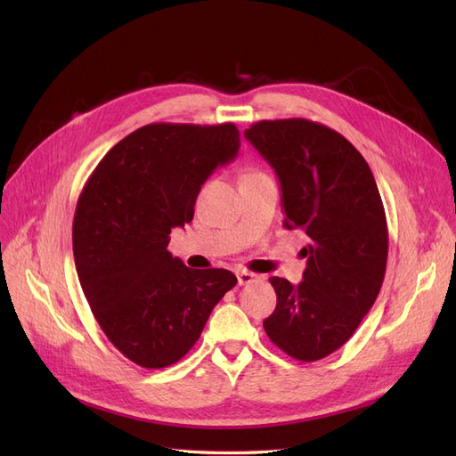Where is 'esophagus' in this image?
<instances>
[{"mask_svg":"<svg viewBox=\"0 0 456 456\" xmlns=\"http://www.w3.org/2000/svg\"><path fill=\"white\" fill-rule=\"evenodd\" d=\"M238 283L240 285H247V283H253L256 280V275L253 272H247V270H238Z\"/></svg>","mask_w":456,"mask_h":456,"instance_id":"34e87169","label":"esophagus"}]
</instances>
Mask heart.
<instances>
[{
  "mask_svg": "<svg viewBox=\"0 0 456 456\" xmlns=\"http://www.w3.org/2000/svg\"><path fill=\"white\" fill-rule=\"evenodd\" d=\"M251 173H256V171H251ZM251 173H247V175H251Z\"/></svg>",
  "mask_w": 456,
  "mask_h": 456,
  "instance_id": "obj_1",
  "label": "heart"
}]
</instances>
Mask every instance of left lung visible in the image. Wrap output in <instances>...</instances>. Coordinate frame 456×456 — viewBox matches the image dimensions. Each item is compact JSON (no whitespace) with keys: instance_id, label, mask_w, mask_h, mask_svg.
<instances>
[{"instance_id":"1","label":"left lung","mask_w":456,"mask_h":456,"mask_svg":"<svg viewBox=\"0 0 456 456\" xmlns=\"http://www.w3.org/2000/svg\"><path fill=\"white\" fill-rule=\"evenodd\" d=\"M278 175L287 230L306 232V270L293 285L270 278L278 295L265 330L298 362L333 354L375 305L388 258V228L367 161L344 136L302 118L245 129Z\"/></svg>"}]
</instances>
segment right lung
Listing matches in <instances>:
<instances>
[{"mask_svg": "<svg viewBox=\"0 0 456 456\" xmlns=\"http://www.w3.org/2000/svg\"><path fill=\"white\" fill-rule=\"evenodd\" d=\"M233 123H150L96 165L74 216V258L108 340L146 369L176 363L198 342L230 270H191L167 251L173 228L194 218L201 184L238 156Z\"/></svg>", "mask_w": 456, "mask_h": 456, "instance_id": "obj_1", "label": "right lung"}]
</instances>
